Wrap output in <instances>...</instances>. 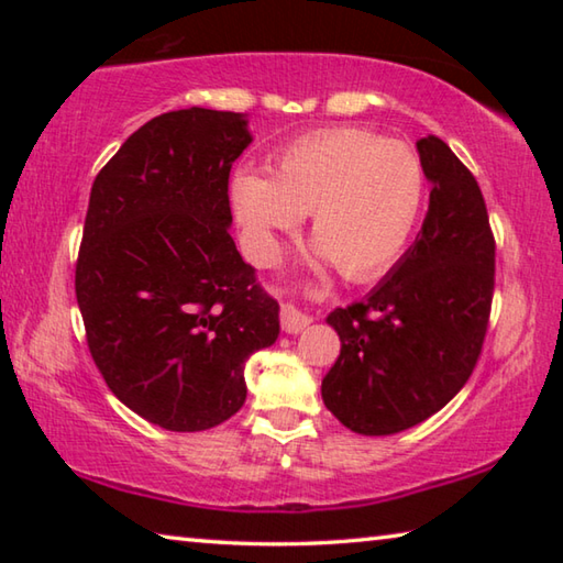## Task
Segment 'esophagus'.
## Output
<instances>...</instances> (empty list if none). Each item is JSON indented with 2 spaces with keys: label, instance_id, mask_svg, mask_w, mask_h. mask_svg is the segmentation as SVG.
Wrapping results in <instances>:
<instances>
[{
  "label": "esophagus",
  "instance_id": "1",
  "mask_svg": "<svg viewBox=\"0 0 563 563\" xmlns=\"http://www.w3.org/2000/svg\"><path fill=\"white\" fill-rule=\"evenodd\" d=\"M280 325H283L285 332L295 335V332H302L305 328L310 325V316H308V312L295 308V305H283V308H280Z\"/></svg>",
  "mask_w": 563,
  "mask_h": 563
}]
</instances>
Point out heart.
Masks as SVG:
<instances>
[{"label": "heart", "instance_id": "1", "mask_svg": "<svg viewBox=\"0 0 563 563\" xmlns=\"http://www.w3.org/2000/svg\"><path fill=\"white\" fill-rule=\"evenodd\" d=\"M424 190V166L412 146L362 129H330L285 146L268 176L238 170L231 201L253 263H273L278 235L310 213L318 258L335 261L350 280H367L402 255Z\"/></svg>", "mask_w": 563, "mask_h": 563}]
</instances>
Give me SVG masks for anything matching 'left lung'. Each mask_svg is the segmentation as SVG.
Segmentation results:
<instances>
[{"label": "left lung", "mask_w": 563, "mask_h": 563, "mask_svg": "<svg viewBox=\"0 0 563 563\" xmlns=\"http://www.w3.org/2000/svg\"><path fill=\"white\" fill-rule=\"evenodd\" d=\"M432 184L422 231L377 288L335 308L340 357L322 402L347 430H409L460 393L479 360L494 295V235L476 178L442 139L417 141Z\"/></svg>", "instance_id": "1"}]
</instances>
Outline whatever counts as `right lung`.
<instances>
[{
  "instance_id": "right-lung-1",
  "label": "right lung",
  "mask_w": 563,
  "mask_h": 563,
  "mask_svg": "<svg viewBox=\"0 0 563 563\" xmlns=\"http://www.w3.org/2000/svg\"><path fill=\"white\" fill-rule=\"evenodd\" d=\"M245 113L180 109L123 141L91 186L76 302L99 373L170 432H203L245 402V362L278 340V302L233 243L228 176Z\"/></svg>"
}]
</instances>
